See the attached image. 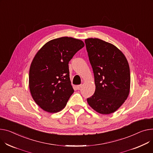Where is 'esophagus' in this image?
Here are the masks:
<instances>
[{
  "instance_id": "34e87169",
  "label": "esophagus",
  "mask_w": 153,
  "mask_h": 153,
  "mask_svg": "<svg viewBox=\"0 0 153 153\" xmlns=\"http://www.w3.org/2000/svg\"><path fill=\"white\" fill-rule=\"evenodd\" d=\"M82 85H78L76 86V88L77 90H80L81 88H82Z\"/></svg>"
}]
</instances>
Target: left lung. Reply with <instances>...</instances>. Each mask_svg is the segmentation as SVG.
Wrapping results in <instances>:
<instances>
[{"mask_svg": "<svg viewBox=\"0 0 153 153\" xmlns=\"http://www.w3.org/2000/svg\"><path fill=\"white\" fill-rule=\"evenodd\" d=\"M95 84L94 94L87 98L97 113L109 114L127 100L130 88V68L124 53L113 44L97 38L85 40Z\"/></svg>", "mask_w": 153, "mask_h": 153, "instance_id": "left-lung-1", "label": "left lung"}]
</instances>
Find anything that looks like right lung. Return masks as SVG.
Here are the masks:
<instances>
[{"label":"right lung","mask_w":153,"mask_h":153,"mask_svg":"<svg viewBox=\"0 0 153 153\" xmlns=\"http://www.w3.org/2000/svg\"><path fill=\"white\" fill-rule=\"evenodd\" d=\"M82 40L63 37L51 40L40 48L30 64L29 87L37 105L45 111H62L74 92L68 63L84 47Z\"/></svg>","instance_id":"right-lung-1"}]
</instances>
